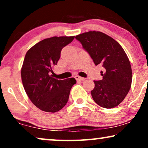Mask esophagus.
I'll use <instances>...</instances> for the list:
<instances>
[{"label":"esophagus","mask_w":148,"mask_h":148,"mask_svg":"<svg viewBox=\"0 0 148 148\" xmlns=\"http://www.w3.org/2000/svg\"><path fill=\"white\" fill-rule=\"evenodd\" d=\"M75 79L77 81H84L86 79V78H84V77H79L78 75H76L75 77Z\"/></svg>","instance_id":"1"}]
</instances>
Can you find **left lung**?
Segmentation results:
<instances>
[{
    "label": "left lung",
    "mask_w": 148,
    "mask_h": 148,
    "mask_svg": "<svg viewBox=\"0 0 148 148\" xmlns=\"http://www.w3.org/2000/svg\"><path fill=\"white\" fill-rule=\"evenodd\" d=\"M96 65L104 68L103 79L94 81L91 91L93 100L99 106L112 108L124 100L131 88L132 70L121 46L112 38L100 32H88L75 36Z\"/></svg>",
    "instance_id": "1"
}]
</instances>
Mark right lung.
Here are the masks:
<instances>
[{"instance_id":"right-lung-1","label":"right lung","mask_w":148,"mask_h":148,"mask_svg":"<svg viewBox=\"0 0 148 148\" xmlns=\"http://www.w3.org/2000/svg\"><path fill=\"white\" fill-rule=\"evenodd\" d=\"M75 36L46 38L35 44L25 54L21 68L23 88L32 102L41 110L56 112L68 102L75 79H56L52 68L57 64L60 52Z\"/></svg>"}]
</instances>
